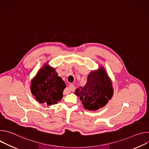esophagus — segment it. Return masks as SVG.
I'll list each match as a JSON object with an SVG mask.
<instances>
[{"label":"esophagus","instance_id":"34e87169","mask_svg":"<svg viewBox=\"0 0 149 149\" xmlns=\"http://www.w3.org/2000/svg\"><path fill=\"white\" fill-rule=\"evenodd\" d=\"M68 89H69V90H70L71 91H74L75 90V87L74 86V85L70 84L68 87Z\"/></svg>","mask_w":149,"mask_h":149}]
</instances>
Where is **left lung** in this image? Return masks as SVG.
Wrapping results in <instances>:
<instances>
[{"label": "left lung", "instance_id": "left-lung-1", "mask_svg": "<svg viewBox=\"0 0 149 149\" xmlns=\"http://www.w3.org/2000/svg\"><path fill=\"white\" fill-rule=\"evenodd\" d=\"M113 93L111 79L105 70L100 67L90 72L86 85L76 89L75 94L79 97L84 109L96 111L108 103Z\"/></svg>", "mask_w": 149, "mask_h": 149}]
</instances>
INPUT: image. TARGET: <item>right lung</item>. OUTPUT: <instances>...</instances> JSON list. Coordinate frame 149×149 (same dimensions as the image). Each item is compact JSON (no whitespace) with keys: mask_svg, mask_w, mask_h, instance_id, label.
<instances>
[{"mask_svg":"<svg viewBox=\"0 0 149 149\" xmlns=\"http://www.w3.org/2000/svg\"><path fill=\"white\" fill-rule=\"evenodd\" d=\"M66 87L65 82L59 77L55 69L45 63L31 80V91L39 103L51 105L63 97Z\"/></svg>","mask_w":149,"mask_h":149,"instance_id":"right-lung-1","label":"right lung"}]
</instances>
